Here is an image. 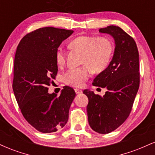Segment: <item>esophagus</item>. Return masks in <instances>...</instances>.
I'll return each instance as SVG.
<instances>
[{
  "label": "esophagus",
  "instance_id": "34e87169",
  "mask_svg": "<svg viewBox=\"0 0 155 155\" xmlns=\"http://www.w3.org/2000/svg\"><path fill=\"white\" fill-rule=\"evenodd\" d=\"M75 92H76V94H80V93H81V92H82V90L76 88V89H75Z\"/></svg>",
  "mask_w": 155,
  "mask_h": 155
}]
</instances>
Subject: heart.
<instances>
[{
  "label": "heart",
  "mask_w": 155,
  "mask_h": 155,
  "mask_svg": "<svg viewBox=\"0 0 155 155\" xmlns=\"http://www.w3.org/2000/svg\"><path fill=\"white\" fill-rule=\"evenodd\" d=\"M68 47L81 52V63L86 64L71 68L64 74V82L74 87L82 86L90 76V68L94 73L103 71L109 63L114 50L109 39L95 35L76 37L69 43ZM65 56L63 48L58 47L55 53V61L58 66L64 63Z\"/></svg>",
  "instance_id": "1"
}]
</instances>
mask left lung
I'll return each mask as SVG.
<instances>
[{
  "label": "left lung",
  "mask_w": 155,
  "mask_h": 155,
  "mask_svg": "<svg viewBox=\"0 0 155 155\" xmlns=\"http://www.w3.org/2000/svg\"><path fill=\"white\" fill-rule=\"evenodd\" d=\"M111 35L115 48L108 66L93 80L94 86L106 88L101 97L84 90L88 97V122L95 132L106 134L115 130L127 120L139 87V55L134 39L118 26L101 28Z\"/></svg>",
  "instance_id": "8db88e82"
}]
</instances>
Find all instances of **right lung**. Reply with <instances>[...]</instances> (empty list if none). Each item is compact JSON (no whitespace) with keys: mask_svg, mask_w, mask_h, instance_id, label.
Wrapping results in <instances>:
<instances>
[{"mask_svg":"<svg viewBox=\"0 0 155 155\" xmlns=\"http://www.w3.org/2000/svg\"><path fill=\"white\" fill-rule=\"evenodd\" d=\"M73 33L52 27L39 28L23 37L17 48L13 91L25 119L39 132H56L68 120L74 90L65 86L58 96L49 94L47 86L58 74L57 49Z\"/></svg>","mask_w":155,"mask_h":155,"instance_id":"add662e5","label":"right lung"}]
</instances>
